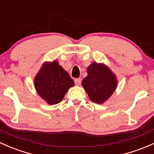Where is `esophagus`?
I'll list each match as a JSON object with an SVG mask.
<instances>
[{
	"label": "esophagus",
	"mask_w": 154,
	"mask_h": 154,
	"mask_svg": "<svg viewBox=\"0 0 154 154\" xmlns=\"http://www.w3.org/2000/svg\"><path fill=\"white\" fill-rule=\"evenodd\" d=\"M74 82L77 85H80V83H81V79L80 78H77L74 80Z\"/></svg>",
	"instance_id": "esophagus-1"
}]
</instances>
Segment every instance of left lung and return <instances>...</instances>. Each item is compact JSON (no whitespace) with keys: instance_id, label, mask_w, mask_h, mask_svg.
I'll return each instance as SVG.
<instances>
[{"instance_id":"obj_1","label":"left lung","mask_w":154,"mask_h":154,"mask_svg":"<svg viewBox=\"0 0 154 154\" xmlns=\"http://www.w3.org/2000/svg\"><path fill=\"white\" fill-rule=\"evenodd\" d=\"M88 75L82 85L92 102L103 104L113 94L117 87V78L103 63H92L87 69Z\"/></svg>"}]
</instances>
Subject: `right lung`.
Listing matches in <instances>:
<instances>
[{
    "label": "right lung",
    "mask_w": 154,
    "mask_h": 154,
    "mask_svg": "<svg viewBox=\"0 0 154 154\" xmlns=\"http://www.w3.org/2000/svg\"><path fill=\"white\" fill-rule=\"evenodd\" d=\"M37 93L48 105L60 103L68 90L74 85L69 74L57 60L45 62L34 80Z\"/></svg>",
    "instance_id": "obj_1"
}]
</instances>
